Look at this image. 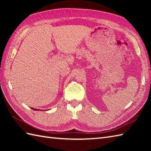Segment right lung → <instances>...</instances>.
I'll return each instance as SVG.
<instances>
[{
	"instance_id": "1",
	"label": "right lung",
	"mask_w": 151,
	"mask_h": 151,
	"mask_svg": "<svg viewBox=\"0 0 151 151\" xmlns=\"http://www.w3.org/2000/svg\"><path fill=\"white\" fill-rule=\"evenodd\" d=\"M32 110H38V109L37 110V109H34V108H32Z\"/></svg>"
}]
</instances>
